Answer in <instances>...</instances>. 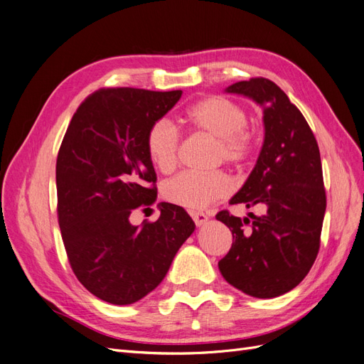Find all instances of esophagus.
Here are the masks:
<instances>
[{
  "label": "esophagus",
  "mask_w": 364,
  "mask_h": 364,
  "mask_svg": "<svg viewBox=\"0 0 364 364\" xmlns=\"http://www.w3.org/2000/svg\"><path fill=\"white\" fill-rule=\"evenodd\" d=\"M190 214H191V217H193V220H194V223H196L197 226H202V225H205V223L208 222V215L203 214V213H200V211H194V213H190Z\"/></svg>",
  "instance_id": "obj_1"
}]
</instances>
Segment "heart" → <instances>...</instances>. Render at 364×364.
Segmentation results:
<instances>
[{
  "label": "heart",
  "instance_id": "obj_1",
  "mask_svg": "<svg viewBox=\"0 0 364 364\" xmlns=\"http://www.w3.org/2000/svg\"><path fill=\"white\" fill-rule=\"evenodd\" d=\"M186 118L202 134L215 139L214 159L243 165L255 149V135L247 126V114L229 98L213 95L194 103ZM181 134L168 119L153 123L146 136V149L151 164L161 173H171L178 165ZM232 193V182L223 171H183L162 186L164 199L186 209H203Z\"/></svg>",
  "mask_w": 364,
  "mask_h": 364
}]
</instances>
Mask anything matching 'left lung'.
I'll return each mask as SVG.
<instances>
[{"instance_id": "obj_1", "label": "left lung", "mask_w": 364, "mask_h": 364, "mask_svg": "<svg viewBox=\"0 0 364 364\" xmlns=\"http://www.w3.org/2000/svg\"><path fill=\"white\" fill-rule=\"evenodd\" d=\"M226 92L250 97L264 109V144L255 168L230 205H262V215L215 218L232 232L218 261L223 278L243 293L269 299L293 290L313 267L326 209L321 151L313 130L281 87L264 77L237 82Z\"/></svg>"}]
</instances>
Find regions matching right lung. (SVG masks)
Wrapping results in <instances>:
<instances>
[{"label":"right lung","mask_w":364,"mask_h":364,"mask_svg":"<svg viewBox=\"0 0 364 364\" xmlns=\"http://www.w3.org/2000/svg\"><path fill=\"white\" fill-rule=\"evenodd\" d=\"M182 91L102 87L79 106L56 161L58 220L70 266L98 299L129 305L155 290L196 228L183 208L159 203L156 222L129 215L156 200L146 136Z\"/></svg>","instance_id":"right-lung-1"}]
</instances>
